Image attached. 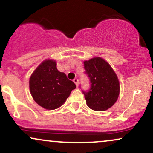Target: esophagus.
Instances as JSON below:
<instances>
[{
    "mask_svg": "<svg viewBox=\"0 0 153 153\" xmlns=\"http://www.w3.org/2000/svg\"><path fill=\"white\" fill-rule=\"evenodd\" d=\"M78 81H79V80H78V78H75L74 80H73V82H75V85H76L77 87L78 86Z\"/></svg>",
    "mask_w": 153,
    "mask_h": 153,
    "instance_id": "obj_1",
    "label": "esophagus"
}]
</instances>
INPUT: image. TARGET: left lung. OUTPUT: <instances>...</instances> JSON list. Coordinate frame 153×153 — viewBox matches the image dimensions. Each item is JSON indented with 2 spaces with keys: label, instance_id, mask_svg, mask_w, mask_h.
I'll list each match as a JSON object with an SVG mask.
<instances>
[{
  "label": "left lung",
  "instance_id": "8db88e82",
  "mask_svg": "<svg viewBox=\"0 0 153 153\" xmlns=\"http://www.w3.org/2000/svg\"><path fill=\"white\" fill-rule=\"evenodd\" d=\"M84 68L91 82L90 89L82 91L87 106L97 111L111 108L118 99L120 90L115 72L99 57L84 61Z\"/></svg>",
  "mask_w": 153,
  "mask_h": 153
}]
</instances>
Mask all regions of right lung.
Wrapping results in <instances>:
<instances>
[{"label":"right lung","instance_id":"1","mask_svg":"<svg viewBox=\"0 0 153 153\" xmlns=\"http://www.w3.org/2000/svg\"><path fill=\"white\" fill-rule=\"evenodd\" d=\"M75 88L74 82L57 69L56 62L52 59L42 62L29 80V89L35 102L48 110L62 106Z\"/></svg>","mask_w":153,"mask_h":153}]
</instances>
